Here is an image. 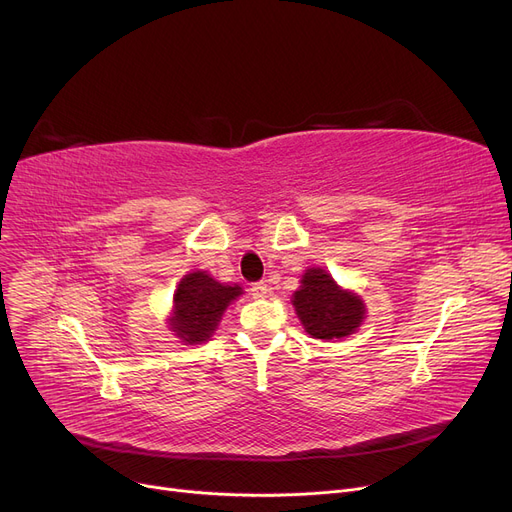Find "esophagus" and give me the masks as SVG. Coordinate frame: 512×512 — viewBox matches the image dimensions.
I'll use <instances>...</instances> for the list:
<instances>
[{
    "mask_svg": "<svg viewBox=\"0 0 512 512\" xmlns=\"http://www.w3.org/2000/svg\"><path fill=\"white\" fill-rule=\"evenodd\" d=\"M267 292H270V288H267V284H265V282H255V284H251V294H253V299H265V297H267Z\"/></svg>",
    "mask_w": 512,
    "mask_h": 512,
    "instance_id": "esophagus-1",
    "label": "esophagus"
}]
</instances>
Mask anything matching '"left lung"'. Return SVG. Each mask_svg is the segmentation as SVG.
Wrapping results in <instances>:
<instances>
[{
	"label": "left lung",
	"mask_w": 512,
	"mask_h": 512,
	"mask_svg": "<svg viewBox=\"0 0 512 512\" xmlns=\"http://www.w3.org/2000/svg\"><path fill=\"white\" fill-rule=\"evenodd\" d=\"M292 305L305 332L319 340L351 336L365 319V303L359 294L340 288L321 267L305 272L301 288L292 294Z\"/></svg>",
	"instance_id": "obj_1"
}]
</instances>
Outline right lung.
Instances as JSON below:
<instances>
[{"label": "right lung", "mask_w": 512, "mask_h": 512, "mask_svg": "<svg viewBox=\"0 0 512 512\" xmlns=\"http://www.w3.org/2000/svg\"><path fill=\"white\" fill-rule=\"evenodd\" d=\"M242 294L238 284H220L207 272L186 274L174 292L170 330L186 344H201L218 328L226 307Z\"/></svg>", "instance_id": "right-lung-1"}]
</instances>
